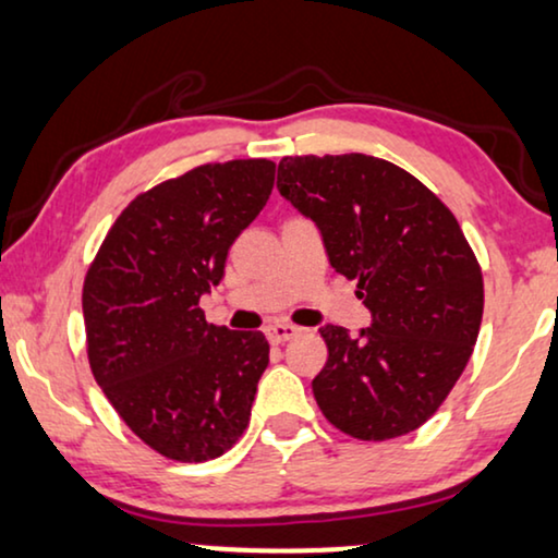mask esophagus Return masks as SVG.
I'll return each mask as SVG.
<instances>
[{
	"mask_svg": "<svg viewBox=\"0 0 558 558\" xmlns=\"http://www.w3.org/2000/svg\"><path fill=\"white\" fill-rule=\"evenodd\" d=\"M294 336H300V328H296V325H289V323H271L269 328H266V338L277 345L292 341Z\"/></svg>",
	"mask_w": 558,
	"mask_h": 558,
	"instance_id": "esophagus-1",
	"label": "esophagus"
}]
</instances>
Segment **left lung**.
<instances>
[{
	"label": "left lung",
	"instance_id": "8db88e82",
	"mask_svg": "<svg viewBox=\"0 0 558 558\" xmlns=\"http://www.w3.org/2000/svg\"><path fill=\"white\" fill-rule=\"evenodd\" d=\"M277 186L320 228L330 266L356 279L372 325H325L313 379L323 415L359 440L421 428L480 336L484 281L459 220L400 166L364 154L284 156Z\"/></svg>",
	"mask_w": 558,
	"mask_h": 558
}]
</instances>
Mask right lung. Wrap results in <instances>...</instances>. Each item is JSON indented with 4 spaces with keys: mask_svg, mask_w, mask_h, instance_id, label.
<instances>
[{
    "mask_svg": "<svg viewBox=\"0 0 558 558\" xmlns=\"http://www.w3.org/2000/svg\"><path fill=\"white\" fill-rule=\"evenodd\" d=\"M277 163H205L137 194L84 279L86 356L130 430L173 461H209L251 421L269 343L207 323L199 296L226 274L228 248L256 220Z\"/></svg>",
    "mask_w": 558,
    "mask_h": 558,
    "instance_id": "obj_1",
    "label": "right lung"
}]
</instances>
